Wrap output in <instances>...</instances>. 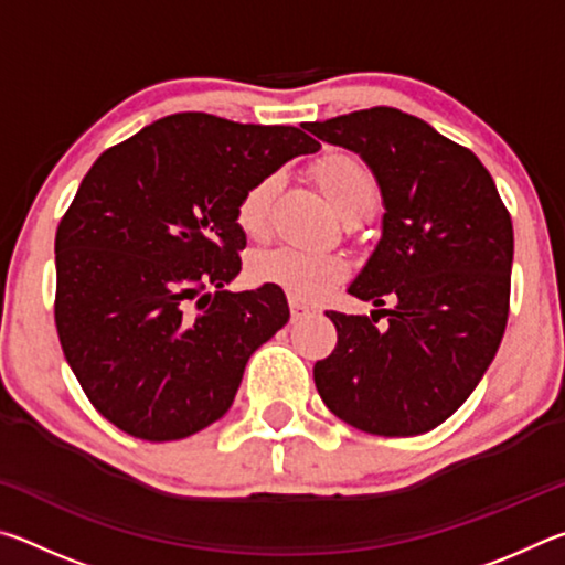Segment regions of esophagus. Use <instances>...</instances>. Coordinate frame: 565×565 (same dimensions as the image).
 Returning <instances> with one entry per match:
<instances>
[{"label": "esophagus", "instance_id": "obj_1", "mask_svg": "<svg viewBox=\"0 0 565 565\" xmlns=\"http://www.w3.org/2000/svg\"><path fill=\"white\" fill-rule=\"evenodd\" d=\"M289 306H291V321H299V319H303V317H309V313H313V309L311 306H306V303H301V301H289Z\"/></svg>", "mask_w": 565, "mask_h": 565}]
</instances>
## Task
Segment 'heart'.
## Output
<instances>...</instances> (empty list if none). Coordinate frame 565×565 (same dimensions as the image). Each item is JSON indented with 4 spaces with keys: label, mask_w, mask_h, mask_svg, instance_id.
<instances>
[{
    "label": "heart",
    "mask_w": 565,
    "mask_h": 565,
    "mask_svg": "<svg viewBox=\"0 0 565 565\" xmlns=\"http://www.w3.org/2000/svg\"><path fill=\"white\" fill-rule=\"evenodd\" d=\"M311 179L339 216L369 212L379 199V179L366 161L347 149H329L311 164ZM276 177H262L248 184L236 199L234 222L248 238L269 234ZM254 284L276 286L294 301H319L333 286L347 279V264L339 256L301 252V248H274L254 256L248 264Z\"/></svg>",
    "instance_id": "heart-1"
}]
</instances>
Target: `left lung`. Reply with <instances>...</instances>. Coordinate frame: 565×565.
I'll use <instances>...</instances> for the list:
<instances>
[{
  "instance_id": "left-lung-1",
  "label": "left lung",
  "mask_w": 565,
  "mask_h": 565,
  "mask_svg": "<svg viewBox=\"0 0 565 565\" xmlns=\"http://www.w3.org/2000/svg\"><path fill=\"white\" fill-rule=\"evenodd\" d=\"M321 141L374 169L384 236L349 286L371 317L327 311L337 349L313 366L333 416L376 436H418L471 396L501 347L513 224L471 149L391 107L309 121ZM381 316L384 328H376Z\"/></svg>"
}]
</instances>
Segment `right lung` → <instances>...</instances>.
Masks as SVG:
<instances>
[{"instance_id":"add662e5","label":"right lung","mask_w":565,"mask_h":565,"mask_svg":"<svg viewBox=\"0 0 565 565\" xmlns=\"http://www.w3.org/2000/svg\"><path fill=\"white\" fill-rule=\"evenodd\" d=\"M321 145L296 127L171 114L109 147L56 226L54 321L92 406L179 441L234 404L246 361L286 321L276 286L232 294L252 181Z\"/></svg>"}]
</instances>
